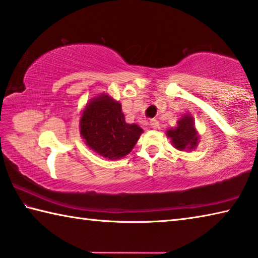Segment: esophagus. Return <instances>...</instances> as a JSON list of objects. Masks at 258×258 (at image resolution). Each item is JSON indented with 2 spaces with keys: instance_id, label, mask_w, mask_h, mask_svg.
Masks as SVG:
<instances>
[{
  "instance_id": "obj_1",
  "label": "esophagus",
  "mask_w": 258,
  "mask_h": 258,
  "mask_svg": "<svg viewBox=\"0 0 258 258\" xmlns=\"http://www.w3.org/2000/svg\"><path fill=\"white\" fill-rule=\"evenodd\" d=\"M150 126L152 128H158L159 127V121L157 120V119H151L150 120Z\"/></svg>"
}]
</instances>
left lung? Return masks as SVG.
Returning a JSON list of instances; mask_svg holds the SVG:
<instances>
[{
    "label": "left lung",
    "instance_id": "8db88e82",
    "mask_svg": "<svg viewBox=\"0 0 258 258\" xmlns=\"http://www.w3.org/2000/svg\"><path fill=\"white\" fill-rule=\"evenodd\" d=\"M166 135L171 139L174 148L180 151L194 150L199 142V134L195 127L194 118L186 113L177 120L176 127L166 131Z\"/></svg>",
    "mask_w": 258,
    "mask_h": 258
}]
</instances>
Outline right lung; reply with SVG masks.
I'll return each instance as SVG.
<instances>
[{
  "instance_id": "1",
  "label": "right lung",
  "mask_w": 258,
  "mask_h": 258,
  "mask_svg": "<svg viewBox=\"0 0 258 258\" xmlns=\"http://www.w3.org/2000/svg\"><path fill=\"white\" fill-rule=\"evenodd\" d=\"M80 131L85 145L108 159H120L128 155L143 133L139 125L126 123L121 104L107 93L86 103Z\"/></svg>"
}]
</instances>
